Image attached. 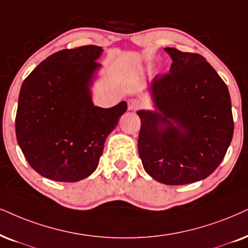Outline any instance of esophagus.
I'll return each mask as SVG.
<instances>
[{
    "label": "esophagus",
    "mask_w": 248,
    "mask_h": 248,
    "mask_svg": "<svg viewBox=\"0 0 248 248\" xmlns=\"http://www.w3.org/2000/svg\"><path fill=\"white\" fill-rule=\"evenodd\" d=\"M140 108V103L139 99H129L128 101V109L129 111H135V109H139Z\"/></svg>",
    "instance_id": "esophagus-1"
}]
</instances>
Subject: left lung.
<instances>
[{
  "instance_id": "8db88e82",
  "label": "left lung",
  "mask_w": 248,
  "mask_h": 248,
  "mask_svg": "<svg viewBox=\"0 0 248 248\" xmlns=\"http://www.w3.org/2000/svg\"><path fill=\"white\" fill-rule=\"evenodd\" d=\"M169 73L147 92L153 109H140L139 155L153 180L183 186L208 177L223 160L233 135L227 84L198 54L165 48Z\"/></svg>"
}]
</instances>
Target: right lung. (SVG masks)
<instances>
[{"label":"right lung","mask_w":248,"mask_h":248,"mask_svg":"<svg viewBox=\"0 0 248 248\" xmlns=\"http://www.w3.org/2000/svg\"><path fill=\"white\" fill-rule=\"evenodd\" d=\"M102 46H83L49 56L21 84L16 136L25 158L41 176L78 182L98 166L104 143L126 112L93 102Z\"/></svg>","instance_id":"add662e5"}]
</instances>
